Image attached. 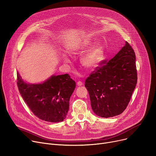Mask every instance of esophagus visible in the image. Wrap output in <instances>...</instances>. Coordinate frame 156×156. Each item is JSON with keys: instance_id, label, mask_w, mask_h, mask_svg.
<instances>
[{"instance_id": "obj_1", "label": "esophagus", "mask_w": 156, "mask_h": 156, "mask_svg": "<svg viewBox=\"0 0 156 156\" xmlns=\"http://www.w3.org/2000/svg\"><path fill=\"white\" fill-rule=\"evenodd\" d=\"M77 85L78 86H81V85H83V83L81 81H78L77 82Z\"/></svg>"}]
</instances>
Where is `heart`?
I'll use <instances>...</instances> for the list:
<instances>
[{
    "mask_svg": "<svg viewBox=\"0 0 156 156\" xmlns=\"http://www.w3.org/2000/svg\"><path fill=\"white\" fill-rule=\"evenodd\" d=\"M94 44V41L90 39L81 41L70 48V52L73 54H80L89 49ZM103 54V49L100 44H97L91 48L81 59L82 65L88 69H94L99 65L101 61Z\"/></svg>",
    "mask_w": 156,
    "mask_h": 156,
    "instance_id": "heart-1",
    "label": "heart"
}]
</instances>
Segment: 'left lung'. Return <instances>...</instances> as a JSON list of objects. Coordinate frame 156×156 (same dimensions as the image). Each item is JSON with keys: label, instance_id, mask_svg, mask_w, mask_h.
I'll return each instance as SVG.
<instances>
[{"label": "left lung", "instance_id": "1", "mask_svg": "<svg viewBox=\"0 0 156 156\" xmlns=\"http://www.w3.org/2000/svg\"><path fill=\"white\" fill-rule=\"evenodd\" d=\"M137 81L136 55L126 42L112 59L101 61L85 81L93 111L104 118L120 115L126 109Z\"/></svg>", "mask_w": 156, "mask_h": 156}]
</instances>
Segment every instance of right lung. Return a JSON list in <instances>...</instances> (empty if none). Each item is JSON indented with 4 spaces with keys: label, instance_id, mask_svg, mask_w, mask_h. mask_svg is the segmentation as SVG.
<instances>
[{
    "label": "right lung",
    "instance_id": "add662e5",
    "mask_svg": "<svg viewBox=\"0 0 156 156\" xmlns=\"http://www.w3.org/2000/svg\"><path fill=\"white\" fill-rule=\"evenodd\" d=\"M19 91L37 118L49 122L63 121L76 83L68 74L53 76L43 83L29 85L17 75Z\"/></svg>",
    "mask_w": 156,
    "mask_h": 156
}]
</instances>
